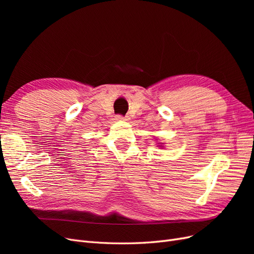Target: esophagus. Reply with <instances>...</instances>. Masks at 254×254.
I'll return each mask as SVG.
<instances>
[{
    "instance_id": "esophagus-1",
    "label": "esophagus",
    "mask_w": 254,
    "mask_h": 254,
    "mask_svg": "<svg viewBox=\"0 0 254 254\" xmlns=\"http://www.w3.org/2000/svg\"><path fill=\"white\" fill-rule=\"evenodd\" d=\"M117 120L118 121H126L128 119L126 117H123V115H117Z\"/></svg>"
}]
</instances>
